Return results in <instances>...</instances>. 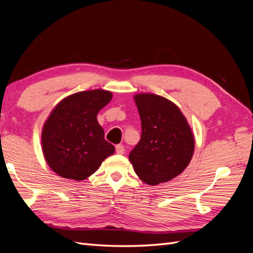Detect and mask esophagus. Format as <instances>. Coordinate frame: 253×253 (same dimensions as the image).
I'll return each instance as SVG.
<instances>
[{"mask_svg": "<svg viewBox=\"0 0 253 253\" xmlns=\"http://www.w3.org/2000/svg\"><path fill=\"white\" fill-rule=\"evenodd\" d=\"M116 153L117 154H124L125 153V147L122 144H117L116 145Z\"/></svg>", "mask_w": 253, "mask_h": 253, "instance_id": "obj_1", "label": "esophagus"}]
</instances>
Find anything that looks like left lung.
<instances>
[{
	"label": "left lung",
	"instance_id": "1",
	"mask_svg": "<svg viewBox=\"0 0 253 253\" xmlns=\"http://www.w3.org/2000/svg\"><path fill=\"white\" fill-rule=\"evenodd\" d=\"M141 120V138L128 155L138 177L156 186L179 175L194 152L187 119L168 99L154 94L134 97Z\"/></svg>",
	"mask_w": 253,
	"mask_h": 253
}]
</instances>
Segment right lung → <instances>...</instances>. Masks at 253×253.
<instances>
[{
  "mask_svg": "<svg viewBox=\"0 0 253 253\" xmlns=\"http://www.w3.org/2000/svg\"><path fill=\"white\" fill-rule=\"evenodd\" d=\"M112 93L94 89L63 99L50 113L42 131V149L50 169L63 178L83 180L95 173L115 147L104 139L97 114Z\"/></svg>",
  "mask_w": 253,
  "mask_h": 253,
  "instance_id": "add662e5",
  "label": "right lung"
}]
</instances>
